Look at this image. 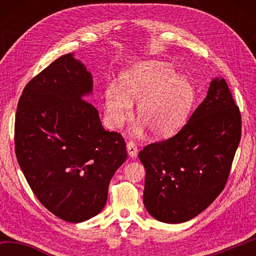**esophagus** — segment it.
Returning <instances> with one entry per match:
<instances>
[{
    "label": "esophagus",
    "instance_id": "34e87169",
    "mask_svg": "<svg viewBox=\"0 0 256 256\" xmlns=\"http://www.w3.org/2000/svg\"><path fill=\"white\" fill-rule=\"evenodd\" d=\"M126 151H128V154L130 158L136 159V154H138V148H136V144H134V142H128V144H126Z\"/></svg>",
    "mask_w": 256,
    "mask_h": 256
}]
</instances>
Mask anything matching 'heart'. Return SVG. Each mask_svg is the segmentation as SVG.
<instances>
[{
    "instance_id": "1",
    "label": "heart",
    "mask_w": 256,
    "mask_h": 256,
    "mask_svg": "<svg viewBox=\"0 0 256 256\" xmlns=\"http://www.w3.org/2000/svg\"><path fill=\"white\" fill-rule=\"evenodd\" d=\"M196 90L188 78L177 76L164 62L152 60L123 76L120 88L108 84L105 90V115L112 128H122L138 104V120L132 128L141 136L146 128L156 136H166L180 130L192 110Z\"/></svg>"
}]
</instances>
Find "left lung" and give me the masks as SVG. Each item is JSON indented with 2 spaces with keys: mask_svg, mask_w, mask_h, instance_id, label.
Masks as SVG:
<instances>
[{
  "mask_svg": "<svg viewBox=\"0 0 256 256\" xmlns=\"http://www.w3.org/2000/svg\"><path fill=\"white\" fill-rule=\"evenodd\" d=\"M240 112L224 78L180 131L138 152L146 168L144 202L154 219L188 222L222 193L240 141Z\"/></svg>",
  "mask_w": 256,
  "mask_h": 256,
  "instance_id": "obj_1",
  "label": "left lung"
}]
</instances>
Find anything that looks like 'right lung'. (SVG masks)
<instances>
[{"label":"right lung","mask_w":256,"mask_h":256,"mask_svg":"<svg viewBox=\"0 0 256 256\" xmlns=\"http://www.w3.org/2000/svg\"><path fill=\"white\" fill-rule=\"evenodd\" d=\"M92 89V74L70 53L26 86L16 108L21 170L42 204L68 222L104 209L112 177L128 157L124 138L106 131L84 100Z\"/></svg>","instance_id":"add662e5"}]
</instances>
